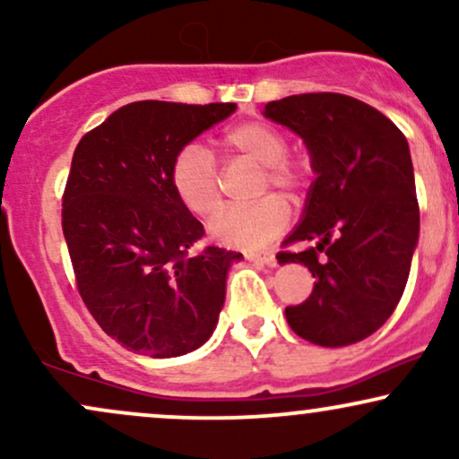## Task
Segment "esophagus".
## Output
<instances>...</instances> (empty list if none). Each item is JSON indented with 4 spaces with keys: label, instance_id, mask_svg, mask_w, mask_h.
I'll return each mask as SVG.
<instances>
[{
    "label": "esophagus",
    "instance_id": "1",
    "mask_svg": "<svg viewBox=\"0 0 459 459\" xmlns=\"http://www.w3.org/2000/svg\"><path fill=\"white\" fill-rule=\"evenodd\" d=\"M247 261L252 263H259V265H267V267H276V255H273L272 250H263V252H250V255L246 256Z\"/></svg>",
    "mask_w": 459,
    "mask_h": 459
}]
</instances>
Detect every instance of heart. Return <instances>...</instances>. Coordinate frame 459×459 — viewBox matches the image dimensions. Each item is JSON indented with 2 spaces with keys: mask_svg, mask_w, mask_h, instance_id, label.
I'll return each instance as SVG.
<instances>
[{
  "mask_svg": "<svg viewBox=\"0 0 459 459\" xmlns=\"http://www.w3.org/2000/svg\"><path fill=\"white\" fill-rule=\"evenodd\" d=\"M222 146L230 157H246L261 163L259 194L276 187L287 196L298 198L307 187V170L302 163L287 157L289 142L284 134L263 120H246L230 127L222 135ZM170 187L178 203L196 218H212L222 207L218 163L212 152L196 142L183 146L172 160ZM289 218V204L276 194H270L252 204L224 209L209 224V233L229 247L259 250L287 229Z\"/></svg>",
  "mask_w": 459,
  "mask_h": 459,
  "instance_id": "b5f03b06",
  "label": "heart"
}]
</instances>
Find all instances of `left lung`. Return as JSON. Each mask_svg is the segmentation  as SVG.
<instances>
[{"mask_svg": "<svg viewBox=\"0 0 459 459\" xmlns=\"http://www.w3.org/2000/svg\"><path fill=\"white\" fill-rule=\"evenodd\" d=\"M263 114L304 140L317 175L302 222L282 241L302 247L278 252V263H304L315 287L284 315L315 345L358 343L393 315L419 241L408 140L391 118L347 94H293Z\"/></svg>", "mask_w": 459, "mask_h": 459, "instance_id": "8db88e82", "label": "left lung"}]
</instances>
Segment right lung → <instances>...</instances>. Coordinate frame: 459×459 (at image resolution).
I'll return each instance as SVG.
<instances>
[{
  "mask_svg": "<svg viewBox=\"0 0 459 459\" xmlns=\"http://www.w3.org/2000/svg\"><path fill=\"white\" fill-rule=\"evenodd\" d=\"M235 103L135 101L73 152L62 230L79 296L105 334L135 354L183 356L213 334L226 273L241 255L207 246L170 187V163Z\"/></svg>",
  "mask_w": 459,
  "mask_h": 459,
  "instance_id": "right-lung-1",
  "label": "right lung"
}]
</instances>
